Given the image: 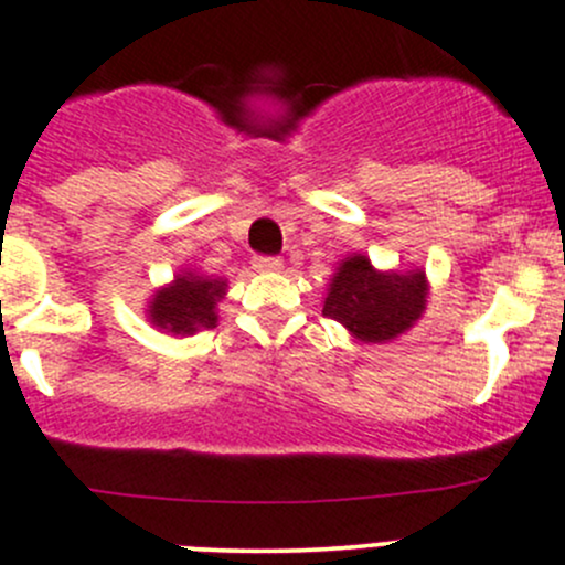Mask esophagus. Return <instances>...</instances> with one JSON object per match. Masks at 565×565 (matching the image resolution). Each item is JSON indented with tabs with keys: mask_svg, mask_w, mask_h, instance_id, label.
<instances>
[{
	"mask_svg": "<svg viewBox=\"0 0 565 565\" xmlns=\"http://www.w3.org/2000/svg\"><path fill=\"white\" fill-rule=\"evenodd\" d=\"M284 262L278 256H254V270L259 273H276L281 270Z\"/></svg>",
	"mask_w": 565,
	"mask_h": 565,
	"instance_id": "obj_1",
	"label": "esophagus"
}]
</instances>
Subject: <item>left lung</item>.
I'll list each match as a JSON object with an SVG mask.
<instances>
[{
  "instance_id": "1",
  "label": "left lung",
  "mask_w": 565,
  "mask_h": 565,
  "mask_svg": "<svg viewBox=\"0 0 565 565\" xmlns=\"http://www.w3.org/2000/svg\"><path fill=\"white\" fill-rule=\"evenodd\" d=\"M425 270L381 273L366 256L353 254L328 284L322 315L342 322L359 342H388L408 331L428 303Z\"/></svg>"
}]
</instances>
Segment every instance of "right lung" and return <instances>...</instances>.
Listing matches in <instances>:
<instances>
[{
    "mask_svg": "<svg viewBox=\"0 0 565 565\" xmlns=\"http://www.w3.org/2000/svg\"><path fill=\"white\" fill-rule=\"evenodd\" d=\"M226 295L223 278L195 276V273H179L168 287L157 289L149 300L151 326L173 333V337H190L204 328H215L217 300Z\"/></svg>",
    "mask_w": 565,
    "mask_h": 565,
    "instance_id": "1",
    "label": "right lung"
}]
</instances>
